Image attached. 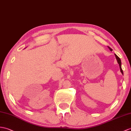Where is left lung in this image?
Wrapping results in <instances>:
<instances>
[{
    "label": "left lung",
    "mask_w": 131,
    "mask_h": 131,
    "mask_svg": "<svg viewBox=\"0 0 131 131\" xmlns=\"http://www.w3.org/2000/svg\"><path fill=\"white\" fill-rule=\"evenodd\" d=\"M108 47L109 49L111 51H113V50H112V48H111L110 47L108 46ZM114 55H115V58H116V60H117V62H118V64H119V68H120V71H121V73H122V75H123V72L122 69V67H121V65H122L121 60V59H120L119 57H118V56L116 54H115V53H114Z\"/></svg>",
    "instance_id": "left-lung-1"
}]
</instances>
